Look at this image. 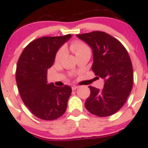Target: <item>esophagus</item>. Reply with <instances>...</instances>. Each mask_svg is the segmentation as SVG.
Segmentation results:
<instances>
[{
  "label": "esophagus",
  "mask_w": 148,
  "mask_h": 148,
  "mask_svg": "<svg viewBox=\"0 0 148 148\" xmlns=\"http://www.w3.org/2000/svg\"><path fill=\"white\" fill-rule=\"evenodd\" d=\"M78 87H78V86L74 85V86H73V87H72V90H76V89H78Z\"/></svg>",
  "instance_id": "obj_1"
}]
</instances>
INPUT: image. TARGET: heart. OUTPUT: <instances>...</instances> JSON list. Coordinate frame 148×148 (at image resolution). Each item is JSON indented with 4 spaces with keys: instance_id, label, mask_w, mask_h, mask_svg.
Here are the masks:
<instances>
[{
    "instance_id": "obj_1",
    "label": "heart",
    "mask_w": 148,
    "mask_h": 148,
    "mask_svg": "<svg viewBox=\"0 0 148 148\" xmlns=\"http://www.w3.org/2000/svg\"><path fill=\"white\" fill-rule=\"evenodd\" d=\"M71 49L75 53V54L77 55L78 54V53L83 52V51L87 50V49H90V48H89L88 46H87V44H84V43L78 41V42H75L72 44ZM65 53H66V51H65L64 48H61V49L57 52V53H56V61H60L61 58H62V56L65 54Z\"/></svg>"
}]
</instances>
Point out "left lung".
Here are the masks:
<instances>
[{
	"mask_svg": "<svg viewBox=\"0 0 148 148\" xmlns=\"http://www.w3.org/2000/svg\"><path fill=\"white\" fill-rule=\"evenodd\" d=\"M76 35L92 48V70L104 80L101 90L89 86L90 95L84 104L86 109L99 117L114 114L126 102L133 87V66L127 51L119 40L104 32Z\"/></svg>",
	"mask_w": 148,
	"mask_h": 148,
	"instance_id": "1",
	"label": "left lung"
}]
</instances>
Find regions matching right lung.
<instances>
[{
	"instance_id": "obj_1",
	"label": "right lung",
	"mask_w": 148,
	"mask_h": 148,
	"mask_svg": "<svg viewBox=\"0 0 148 148\" xmlns=\"http://www.w3.org/2000/svg\"><path fill=\"white\" fill-rule=\"evenodd\" d=\"M71 36L68 34L32 40L18 59L16 68L18 91L31 113L40 119H57L66 111L71 87L47 84V73L53 66L58 49Z\"/></svg>"
}]
</instances>
